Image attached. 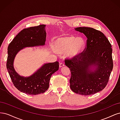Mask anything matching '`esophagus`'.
Listing matches in <instances>:
<instances>
[{
    "instance_id": "1",
    "label": "esophagus",
    "mask_w": 120,
    "mask_h": 120,
    "mask_svg": "<svg viewBox=\"0 0 120 120\" xmlns=\"http://www.w3.org/2000/svg\"><path fill=\"white\" fill-rule=\"evenodd\" d=\"M64 66V63H60V67L61 68V67H63Z\"/></svg>"
}]
</instances>
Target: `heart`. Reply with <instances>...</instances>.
Returning a JSON list of instances; mask_svg holds the SVG:
<instances>
[{
    "label": "heart",
    "instance_id": "obj_1",
    "mask_svg": "<svg viewBox=\"0 0 120 120\" xmlns=\"http://www.w3.org/2000/svg\"><path fill=\"white\" fill-rule=\"evenodd\" d=\"M85 45V42L81 38L67 36L57 38L54 42V48L56 52H63L67 50V54L70 57L77 56L80 53Z\"/></svg>",
    "mask_w": 120,
    "mask_h": 120
}]
</instances>
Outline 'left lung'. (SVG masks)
Instances as JSON below:
<instances>
[{"instance_id": "left-lung-1", "label": "left lung", "mask_w": 120, "mask_h": 120, "mask_svg": "<svg viewBox=\"0 0 120 120\" xmlns=\"http://www.w3.org/2000/svg\"><path fill=\"white\" fill-rule=\"evenodd\" d=\"M75 30L84 34L87 40L83 51L65 59V64L71 72L70 88L80 95H93L102 90L109 82L113 68L112 45L99 30L88 27ZM92 66L97 68L92 70L90 68Z\"/></svg>"}]
</instances>
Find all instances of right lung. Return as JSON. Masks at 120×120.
<instances>
[{"label": "right lung", "mask_w": 120, "mask_h": 120, "mask_svg": "<svg viewBox=\"0 0 120 120\" xmlns=\"http://www.w3.org/2000/svg\"><path fill=\"white\" fill-rule=\"evenodd\" d=\"M45 25L24 28L18 34L8 46L6 62L10 77L13 84L19 91L28 95H36L45 93L49 89L52 75L59 70V63L46 64L29 77H21L14 70L13 61L16 54L25 47L42 45L46 40Z\"/></svg>", "instance_id": "right-lung-1"}]
</instances>
